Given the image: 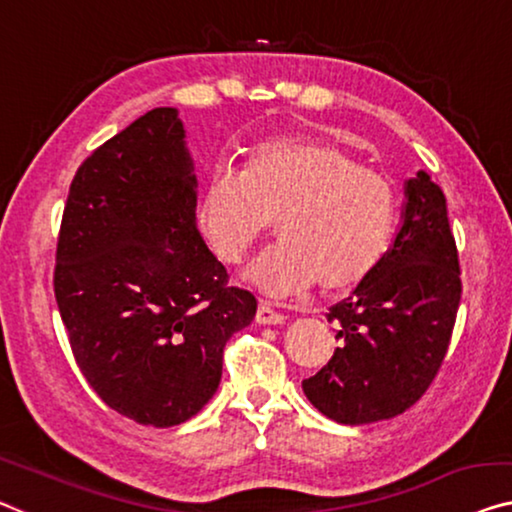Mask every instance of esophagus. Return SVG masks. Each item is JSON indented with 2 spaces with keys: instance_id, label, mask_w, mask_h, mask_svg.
Masks as SVG:
<instances>
[{
  "instance_id": "34e87169",
  "label": "esophagus",
  "mask_w": 512,
  "mask_h": 512,
  "mask_svg": "<svg viewBox=\"0 0 512 512\" xmlns=\"http://www.w3.org/2000/svg\"><path fill=\"white\" fill-rule=\"evenodd\" d=\"M255 322L259 324V326H266V324H282L285 322V315H282V312H278V310H273L269 303H259V308H257V315H255Z\"/></svg>"
}]
</instances>
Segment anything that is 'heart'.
Returning <instances> with one entry per match:
<instances>
[{"label":"heart","instance_id":"1","mask_svg":"<svg viewBox=\"0 0 512 512\" xmlns=\"http://www.w3.org/2000/svg\"><path fill=\"white\" fill-rule=\"evenodd\" d=\"M398 190L326 140L264 142L241 174L218 172L202 197V227L216 255L236 264L276 223L280 243L248 278L271 296L315 285L347 292L375 273L398 225Z\"/></svg>","mask_w":512,"mask_h":512}]
</instances>
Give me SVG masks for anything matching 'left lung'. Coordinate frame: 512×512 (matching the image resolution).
<instances>
[{"label":"left lung","mask_w":512,"mask_h":512,"mask_svg":"<svg viewBox=\"0 0 512 512\" xmlns=\"http://www.w3.org/2000/svg\"><path fill=\"white\" fill-rule=\"evenodd\" d=\"M460 296L446 197L418 172L407 181L404 220L386 257L326 315L340 347L315 377L303 379L305 398L345 425L407 411L444 363Z\"/></svg>","instance_id":"obj_1"}]
</instances>
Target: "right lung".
Returning <instances> with one entry per match:
<instances>
[{"mask_svg":"<svg viewBox=\"0 0 512 512\" xmlns=\"http://www.w3.org/2000/svg\"><path fill=\"white\" fill-rule=\"evenodd\" d=\"M195 186L177 110L156 108L78 167L61 216L55 299L75 363L140 425L193 418L257 312L197 232Z\"/></svg>","mask_w":512,"mask_h":512,"instance_id":"right-lung-1","label":"right lung"}]
</instances>
